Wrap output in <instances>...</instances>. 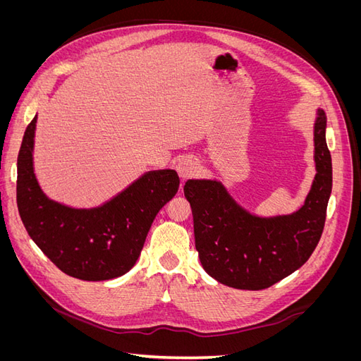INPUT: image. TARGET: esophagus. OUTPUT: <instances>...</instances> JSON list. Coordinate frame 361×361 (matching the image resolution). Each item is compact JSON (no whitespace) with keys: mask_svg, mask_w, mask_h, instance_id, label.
<instances>
[{"mask_svg":"<svg viewBox=\"0 0 361 361\" xmlns=\"http://www.w3.org/2000/svg\"><path fill=\"white\" fill-rule=\"evenodd\" d=\"M199 170V162L192 157H183L176 162V171L179 174V178L182 179H188L194 176Z\"/></svg>","mask_w":361,"mask_h":361,"instance_id":"esophagus-1","label":"esophagus"}]
</instances>
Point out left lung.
<instances>
[{
	"label": "left lung",
	"instance_id": "1",
	"mask_svg": "<svg viewBox=\"0 0 361 361\" xmlns=\"http://www.w3.org/2000/svg\"><path fill=\"white\" fill-rule=\"evenodd\" d=\"M326 116L318 108L313 126L316 174L298 211L259 216L239 204L216 179H188L195 250L203 269L235 289L260 290L301 268L318 245L333 187Z\"/></svg>",
	"mask_w": 361,
	"mask_h": 361
}]
</instances>
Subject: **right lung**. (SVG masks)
Wrapping results in <instances>:
<instances>
[{"label": "right lung", "mask_w": 361, "mask_h": 361, "mask_svg": "<svg viewBox=\"0 0 361 361\" xmlns=\"http://www.w3.org/2000/svg\"><path fill=\"white\" fill-rule=\"evenodd\" d=\"M37 116L27 126L18 155L16 200L36 245L64 274L85 281L111 280L135 265L161 207L179 190L174 170H152L96 207L51 200L35 173Z\"/></svg>", "instance_id": "right-lung-1"}]
</instances>
